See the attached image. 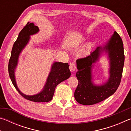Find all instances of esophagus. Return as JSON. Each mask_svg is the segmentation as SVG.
Listing matches in <instances>:
<instances>
[{
    "instance_id": "obj_1",
    "label": "esophagus",
    "mask_w": 131,
    "mask_h": 131,
    "mask_svg": "<svg viewBox=\"0 0 131 131\" xmlns=\"http://www.w3.org/2000/svg\"><path fill=\"white\" fill-rule=\"evenodd\" d=\"M69 69L72 72H74L76 69V66L75 65L74 63H70L69 66Z\"/></svg>"
}]
</instances>
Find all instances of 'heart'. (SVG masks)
<instances>
[{"mask_svg": "<svg viewBox=\"0 0 131 131\" xmlns=\"http://www.w3.org/2000/svg\"><path fill=\"white\" fill-rule=\"evenodd\" d=\"M91 45H89L87 47V48H86V50H85V52H86V53H88V52H89L90 51V50H91Z\"/></svg>", "mask_w": 131, "mask_h": 131, "instance_id": "heart-1", "label": "heart"}]
</instances>
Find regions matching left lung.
<instances>
[{"mask_svg": "<svg viewBox=\"0 0 131 131\" xmlns=\"http://www.w3.org/2000/svg\"><path fill=\"white\" fill-rule=\"evenodd\" d=\"M105 49L110 58V77L107 83L102 85L92 84L91 75L92 63L98 60L102 47H97L90 55L77 60L78 71L76 76L79 84L74 97L81 105H91L101 102L113 94L120 84L125 57L123 40L116 31L103 47Z\"/></svg>", "mask_w": 131, "mask_h": 131, "instance_id": "obj_1", "label": "left lung"}]
</instances>
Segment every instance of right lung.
Listing matches in <instances>:
<instances>
[{
    "label": "right lung",
    "mask_w": 131,
    "mask_h": 131,
    "mask_svg": "<svg viewBox=\"0 0 131 131\" xmlns=\"http://www.w3.org/2000/svg\"><path fill=\"white\" fill-rule=\"evenodd\" d=\"M39 30V28L37 26L35 25L34 23H30L29 22L26 24L21 30L17 40L13 44L12 54L8 62V70L13 84L22 96L27 100L35 102H48L52 99L55 89L58 84L68 79L70 76L69 65L68 63H54L43 91L38 94L32 96L24 95L19 90L17 86L14 76V70L17 65L19 54L28 43L30 39L29 36L36 34Z\"/></svg>",
    "instance_id": "obj_1"
}]
</instances>
